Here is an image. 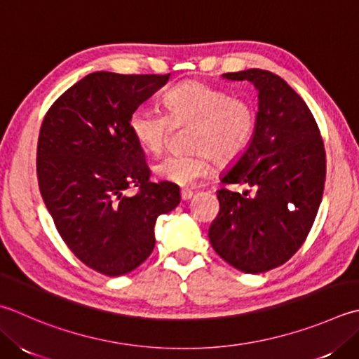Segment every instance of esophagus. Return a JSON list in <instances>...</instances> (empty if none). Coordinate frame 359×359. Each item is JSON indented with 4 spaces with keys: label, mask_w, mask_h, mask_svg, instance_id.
<instances>
[{
    "label": "esophagus",
    "mask_w": 359,
    "mask_h": 359,
    "mask_svg": "<svg viewBox=\"0 0 359 359\" xmlns=\"http://www.w3.org/2000/svg\"><path fill=\"white\" fill-rule=\"evenodd\" d=\"M180 198H182V201H188V199H191L193 198V191L191 189H188V188H184L180 191Z\"/></svg>",
    "instance_id": "obj_1"
}]
</instances>
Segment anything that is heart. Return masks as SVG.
Returning a JSON list of instances; mask_svg holds the SVG:
<instances>
[{
	"label": "heart",
	"mask_w": 359,
	"mask_h": 359,
	"mask_svg": "<svg viewBox=\"0 0 359 359\" xmlns=\"http://www.w3.org/2000/svg\"><path fill=\"white\" fill-rule=\"evenodd\" d=\"M166 116L140 105L130 114L133 140L151 156L165 149L171 124H189L187 146L191 151L170 154L152 166L156 177L175 185H189L208 172L210 160L233 163L248 151L257 129L252 104L231 97L229 91L201 81H187L168 90L161 97Z\"/></svg>",
	"instance_id": "obj_1"
}]
</instances>
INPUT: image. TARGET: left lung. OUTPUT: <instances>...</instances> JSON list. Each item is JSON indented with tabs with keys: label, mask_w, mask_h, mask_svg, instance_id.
Returning <instances> with one entry per match:
<instances>
[{
	"label": "left lung",
	"mask_w": 359,
	"mask_h": 359,
	"mask_svg": "<svg viewBox=\"0 0 359 359\" xmlns=\"http://www.w3.org/2000/svg\"><path fill=\"white\" fill-rule=\"evenodd\" d=\"M222 77L257 88V129L248 151L221 175L224 184L250 189H217L219 213L208 238L230 266L259 273L286 263L310 233L324 194V142L311 110L280 76L250 68Z\"/></svg>",
	"instance_id": "obj_1"
}]
</instances>
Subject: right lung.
I'll list each match as a JSON object with an SVG mask.
<instances>
[{
  "label": "right lung",
  "instance_id": "add662e5",
  "mask_svg": "<svg viewBox=\"0 0 359 359\" xmlns=\"http://www.w3.org/2000/svg\"><path fill=\"white\" fill-rule=\"evenodd\" d=\"M171 74L96 72L68 88L41 123L37 177L59 235L88 268L124 276L156 245L157 217L179 205V187L149 182L129 118ZM137 186V195L123 191Z\"/></svg>",
  "mask_w": 359,
  "mask_h": 359
}]
</instances>
